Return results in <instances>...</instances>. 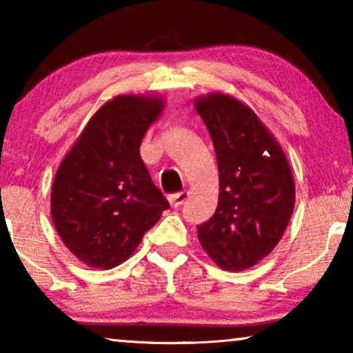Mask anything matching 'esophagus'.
Returning a JSON list of instances; mask_svg holds the SVG:
<instances>
[{
    "mask_svg": "<svg viewBox=\"0 0 353 353\" xmlns=\"http://www.w3.org/2000/svg\"><path fill=\"white\" fill-rule=\"evenodd\" d=\"M168 202H170L172 207H180L183 202L188 199V192L186 191H181V192H176V194H170L167 197Z\"/></svg>",
    "mask_w": 353,
    "mask_h": 353,
    "instance_id": "esophagus-1",
    "label": "esophagus"
}]
</instances>
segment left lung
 Returning <instances> with one entry per match:
<instances>
[{
	"label": "left lung",
	"instance_id": "8db88e82",
	"mask_svg": "<svg viewBox=\"0 0 353 353\" xmlns=\"http://www.w3.org/2000/svg\"><path fill=\"white\" fill-rule=\"evenodd\" d=\"M219 162V204L197 226L207 255L228 272L257 265L281 241L296 185L281 144L243 101L209 93L194 101Z\"/></svg>",
	"mask_w": 353,
	"mask_h": 353
}]
</instances>
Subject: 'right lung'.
Returning a JSON list of instances; mask_svg holds the SVG:
<instances>
[{
	"label": "right lung",
	"instance_id": "1",
	"mask_svg": "<svg viewBox=\"0 0 353 353\" xmlns=\"http://www.w3.org/2000/svg\"><path fill=\"white\" fill-rule=\"evenodd\" d=\"M165 101L120 94L96 110L62 159L51 188V219L62 243L91 268L130 259L168 202L139 156Z\"/></svg>",
	"mask_w": 353,
	"mask_h": 353
}]
</instances>
